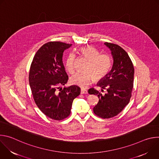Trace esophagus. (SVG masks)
Returning a JSON list of instances; mask_svg holds the SVG:
<instances>
[{"instance_id": "34e87169", "label": "esophagus", "mask_w": 159, "mask_h": 159, "mask_svg": "<svg viewBox=\"0 0 159 159\" xmlns=\"http://www.w3.org/2000/svg\"><path fill=\"white\" fill-rule=\"evenodd\" d=\"M80 93H81V94H87V90L86 89H81V90H80Z\"/></svg>"}]
</instances>
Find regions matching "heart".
Returning <instances> with one entry per match:
<instances>
[{
  "label": "heart",
  "mask_w": 159,
  "mask_h": 159,
  "mask_svg": "<svg viewBox=\"0 0 159 159\" xmlns=\"http://www.w3.org/2000/svg\"><path fill=\"white\" fill-rule=\"evenodd\" d=\"M80 52L88 61L83 69L84 71L77 72L70 77L71 84L85 87L93 79V81L98 82L106 77L112 66V59L109 55L100 53V52L93 46L82 47L80 49ZM75 55L73 53L68 55L65 60V69L70 74H73L75 70Z\"/></svg>",
  "instance_id": "b5f03b06"
}]
</instances>
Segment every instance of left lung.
Instances as JSON below:
<instances>
[{"instance_id":"1","label":"left lung","mask_w":159,"mask_h":159,"mask_svg":"<svg viewBox=\"0 0 159 159\" xmlns=\"http://www.w3.org/2000/svg\"><path fill=\"white\" fill-rule=\"evenodd\" d=\"M113 58L111 71L98 83V86L107 90L102 95L98 90L91 88L90 94L97 95L99 102L93 111L98 116L107 119L118 115L129 103L133 87L134 67L128 53L119 45L106 42Z\"/></svg>"}]
</instances>
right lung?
<instances>
[{
	"instance_id": "right-lung-1",
	"label": "right lung",
	"mask_w": 159,
	"mask_h": 159,
	"mask_svg": "<svg viewBox=\"0 0 159 159\" xmlns=\"http://www.w3.org/2000/svg\"><path fill=\"white\" fill-rule=\"evenodd\" d=\"M71 46L60 41L45 43L36 53L30 66L29 82L34 102L43 113L55 120L70 115L73 101L80 94L77 85L59 89L69 79L62 57Z\"/></svg>"
}]
</instances>
